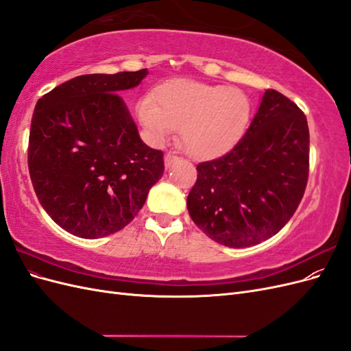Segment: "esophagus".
<instances>
[{
    "label": "esophagus",
    "instance_id": "1",
    "mask_svg": "<svg viewBox=\"0 0 351 351\" xmlns=\"http://www.w3.org/2000/svg\"><path fill=\"white\" fill-rule=\"evenodd\" d=\"M177 155H174V154H171V152H167L165 155H164V164H165V167L167 168H169L173 165V162H176L177 161Z\"/></svg>",
    "mask_w": 351,
    "mask_h": 351
}]
</instances>
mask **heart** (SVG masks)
<instances>
[{
    "label": "heart",
    "instance_id": "obj_1",
    "mask_svg": "<svg viewBox=\"0 0 351 351\" xmlns=\"http://www.w3.org/2000/svg\"><path fill=\"white\" fill-rule=\"evenodd\" d=\"M252 104L237 88L177 79L139 104L143 125L164 141L180 129L182 145L196 158H215L234 147L247 129Z\"/></svg>",
    "mask_w": 351,
    "mask_h": 351
}]
</instances>
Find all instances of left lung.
<instances>
[{
    "instance_id": "obj_1",
    "label": "left lung",
    "mask_w": 351,
    "mask_h": 351,
    "mask_svg": "<svg viewBox=\"0 0 351 351\" xmlns=\"http://www.w3.org/2000/svg\"><path fill=\"white\" fill-rule=\"evenodd\" d=\"M187 196L195 224L228 247H250L290 221L309 176L306 115L268 89L243 139L214 161L200 162Z\"/></svg>"
}]
</instances>
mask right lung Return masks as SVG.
Masks as SVG:
<instances>
[{
    "mask_svg": "<svg viewBox=\"0 0 351 351\" xmlns=\"http://www.w3.org/2000/svg\"><path fill=\"white\" fill-rule=\"evenodd\" d=\"M146 74H84L36 102L30 180L42 208L73 236L99 239L124 228L164 174L162 152L143 143L119 97Z\"/></svg>",
    "mask_w": 351,
    "mask_h": 351,
    "instance_id": "right-lung-1",
    "label": "right lung"
}]
</instances>
